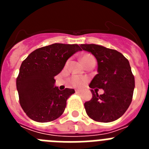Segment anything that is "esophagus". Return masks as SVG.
I'll list each match as a JSON object with an SVG mask.
<instances>
[{"mask_svg":"<svg viewBox=\"0 0 149 149\" xmlns=\"http://www.w3.org/2000/svg\"><path fill=\"white\" fill-rule=\"evenodd\" d=\"M75 92H76V93H81V90H79V89H76Z\"/></svg>","mask_w":149,"mask_h":149,"instance_id":"34e87169","label":"esophagus"}]
</instances>
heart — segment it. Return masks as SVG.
<instances>
[{
	"label": "heart",
	"mask_w": 149,
	"mask_h": 149,
	"mask_svg": "<svg viewBox=\"0 0 149 149\" xmlns=\"http://www.w3.org/2000/svg\"><path fill=\"white\" fill-rule=\"evenodd\" d=\"M81 60L82 62V63L84 65L86 64L88 62L91 61V60H95L94 56L92 54H85L83 55L81 57ZM87 79L85 77H81V76L78 75H73L71 77L70 82L72 86H74V87H81L86 84Z\"/></svg>",
	"instance_id": "b5f03b06"
}]
</instances>
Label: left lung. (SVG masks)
<instances>
[{
  "instance_id": "obj_1",
  "label": "left lung",
  "mask_w": 149,
  "mask_h": 149,
  "mask_svg": "<svg viewBox=\"0 0 149 149\" xmlns=\"http://www.w3.org/2000/svg\"><path fill=\"white\" fill-rule=\"evenodd\" d=\"M81 47L94 55L98 63V74L89 87L104 92L98 95L91 89L93 98L84 104L86 113L96 122H113L125 113L132 101L135 81L129 61L119 51L104 46L82 44Z\"/></svg>"
}]
</instances>
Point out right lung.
<instances>
[{"instance_id": "right-lung-1", "label": "right lung", "mask_w": 149, "mask_h": 149, "mask_svg": "<svg viewBox=\"0 0 149 149\" xmlns=\"http://www.w3.org/2000/svg\"><path fill=\"white\" fill-rule=\"evenodd\" d=\"M79 51L78 45L55 43L35 50L22 62L16 87L21 107L29 118L48 122L63 113L67 99L74 90H60L54 86V77Z\"/></svg>"}]
</instances>
